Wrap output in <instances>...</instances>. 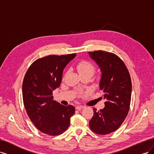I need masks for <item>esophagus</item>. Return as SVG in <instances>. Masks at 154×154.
I'll list each match as a JSON object with an SVG mask.
<instances>
[{"label": "esophagus", "instance_id": "1", "mask_svg": "<svg viewBox=\"0 0 154 154\" xmlns=\"http://www.w3.org/2000/svg\"><path fill=\"white\" fill-rule=\"evenodd\" d=\"M84 106H82V105H78L75 107V109L76 110H82V109H84Z\"/></svg>", "mask_w": 154, "mask_h": 154}]
</instances>
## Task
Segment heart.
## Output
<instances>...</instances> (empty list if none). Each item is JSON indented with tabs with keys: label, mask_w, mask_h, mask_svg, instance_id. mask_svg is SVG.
<instances>
[{
	"label": "heart",
	"mask_w": 154,
	"mask_h": 154,
	"mask_svg": "<svg viewBox=\"0 0 154 154\" xmlns=\"http://www.w3.org/2000/svg\"><path fill=\"white\" fill-rule=\"evenodd\" d=\"M76 68L79 73L80 75H90L91 76L93 75V74L95 72V66L94 65L88 61H81L79 62Z\"/></svg>",
	"instance_id": "1"
}]
</instances>
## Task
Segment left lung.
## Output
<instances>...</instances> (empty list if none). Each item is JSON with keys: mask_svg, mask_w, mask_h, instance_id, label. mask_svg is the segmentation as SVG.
I'll use <instances>...</instances> for the list:
<instances>
[{"mask_svg": "<svg viewBox=\"0 0 154 154\" xmlns=\"http://www.w3.org/2000/svg\"><path fill=\"white\" fill-rule=\"evenodd\" d=\"M101 72L100 89L104 93L105 108L97 111L89 121V127L96 134L105 135L121 126L129 112L132 84L123 61L116 54L104 51L88 53Z\"/></svg>", "mask_w": 154, "mask_h": 154, "instance_id": "1", "label": "left lung"}]
</instances>
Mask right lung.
Returning a JSON list of instances; mask_svg holds the SVG:
<instances>
[{"label":"right lung","instance_id":"right-lung-1","mask_svg":"<svg viewBox=\"0 0 154 154\" xmlns=\"http://www.w3.org/2000/svg\"><path fill=\"white\" fill-rule=\"evenodd\" d=\"M75 56H45L34 61L26 72L22 86L23 104L34 126L46 134L56 136L65 131L75 113L73 106L53 100V91L60 86L63 71Z\"/></svg>","mask_w":154,"mask_h":154}]
</instances>
